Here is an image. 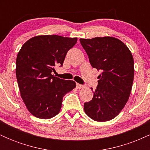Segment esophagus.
Segmentation results:
<instances>
[{
	"label": "esophagus",
	"instance_id": "34e87169",
	"mask_svg": "<svg viewBox=\"0 0 150 150\" xmlns=\"http://www.w3.org/2000/svg\"><path fill=\"white\" fill-rule=\"evenodd\" d=\"M76 87H77V89H82V88H83V87H84V85L77 83L76 84Z\"/></svg>",
	"mask_w": 150,
	"mask_h": 150
}]
</instances>
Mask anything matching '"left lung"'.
<instances>
[{
    "label": "left lung",
    "mask_w": 150,
    "mask_h": 150,
    "mask_svg": "<svg viewBox=\"0 0 150 150\" xmlns=\"http://www.w3.org/2000/svg\"><path fill=\"white\" fill-rule=\"evenodd\" d=\"M80 42L91 65L101 71L92 99L84 104L85 112L96 121H108L118 115L130 97L134 78L132 53L114 37L80 39Z\"/></svg>",
    "instance_id": "left-lung-1"
}]
</instances>
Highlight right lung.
Here are the masks:
<instances>
[{"instance_id": "right-lung-1", "label": "right lung", "mask_w": 150, "mask_h": 150, "mask_svg": "<svg viewBox=\"0 0 150 150\" xmlns=\"http://www.w3.org/2000/svg\"><path fill=\"white\" fill-rule=\"evenodd\" d=\"M77 38L42 35L31 38L19 51L16 77L21 97L33 116L49 119L58 114L64 95L76 87L73 80L55 77Z\"/></svg>"}]
</instances>
